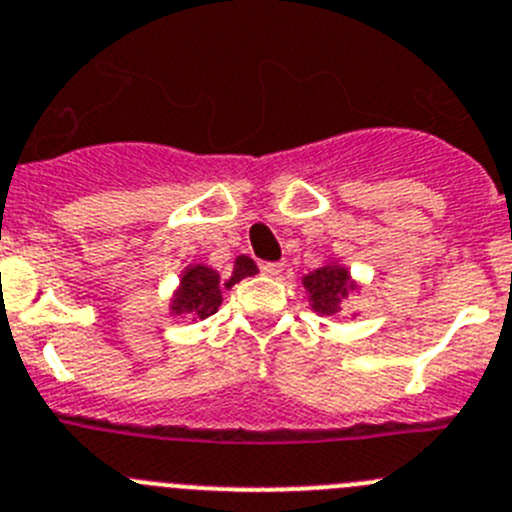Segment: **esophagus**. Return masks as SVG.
Segmentation results:
<instances>
[{
    "label": "esophagus",
    "mask_w": 512,
    "mask_h": 512,
    "mask_svg": "<svg viewBox=\"0 0 512 512\" xmlns=\"http://www.w3.org/2000/svg\"><path fill=\"white\" fill-rule=\"evenodd\" d=\"M259 269H261V274H266V276H281V274H284V264H276V261H264Z\"/></svg>",
    "instance_id": "34e87169"
}]
</instances>
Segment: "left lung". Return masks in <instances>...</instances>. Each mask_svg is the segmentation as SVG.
I'll return each mask as SVG.
<instances>
[{
	"instance_id": "1",
	"label": "left lung",
	"mask_w": 512,
	"mask_h": 512,
	"mask_svg": "<svg viewBox=\"0 0 512 512\" xmlns=\"http://www.w3.org/2000/svg\"><path fill=\"white\" fill-rule=\"evenodd\" d=\"M304 289L309 292V302H312L314 312L320 314H337L342 302L353 292V281H350V271L345 266L327 264L322 269L312 271L302 279Z\"/></svg>"
}]
</instances>
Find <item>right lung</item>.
<instances>
[{
    "instance_id": "right-lung-1",
    "label": "right lung",
    "mask_w": 512,
    "mask_h": 512,
    "mask_svg": "<svg viewBox=\"0 0 512 512\" xmlns=\"http://www.w3.org/2000/svg\"><path fill=\"white\" fill-rule=\"evenodd\" d=\"M256 271L259 269H256V264L248 256H238L231 276L225 281H220V276L213 269H208V266H190L182 274L180 289H177L175 299H172V314H192V317L205 320V317L218 312L220 302H223V289H231L233 284L256 274Z\"/></svg>"
}]
</instances>
